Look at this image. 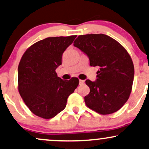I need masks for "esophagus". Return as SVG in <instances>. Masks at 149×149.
<instances>
[{"mask_svg":"<svg viewBox=\"0 0 149 149\" xmlns=\"http://www.w3.org/2000/svg\"><path fill=\"white\" fill-rule=\"evenodd\" d=\"M84 82H85V80H79L80 85H82V84H84Z\"/></svg>","mask_w":149,"mask_h":149,"instance_id":"1","label":"esophagus"}]
</instances>
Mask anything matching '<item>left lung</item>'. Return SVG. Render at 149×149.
Here are the masks:
<instances>
[{
    "label": "left lung",
    "mask_w": 149,
    "mask_h": 149,
    "mask_svg": "<svg viewBox=\"0 0 149 149\" xmlns=\"http://www.w3.org/2000/svg\"><path fill=\"white\" fill-rule=\"evenodd\" d=\"M73 46L89 57L90 66L98 67L96 80H87L90 92L87 106L101 114L119 110L128 101L134 79L131 57L119 42L103 34L78 36Z\"/></svg>",
    "instance_id": "obj_1"
}]
</instances>
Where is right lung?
Returning a JSON list of instances; mask_svg holds the SVG:
<instances>
[{
  "mask_svg": "<svg viewBox=\"0 0 149 149\" xmlns=\"http://www.w3.org/2000/svg\"><path fill=\"white\" fill-rule=\"evenodd\" d=\"M76 37H48L32 45L21 57L18 67L19 94L39 117L51 119L63 110L79 84L77 78L62 80L55 72L62 64V54Z\"/></svg>",
  "mask_w": 149,
  "mask_h": 149,
  "instance_id": "obj_1",
  "label": "right lung"
}]
</instances>
